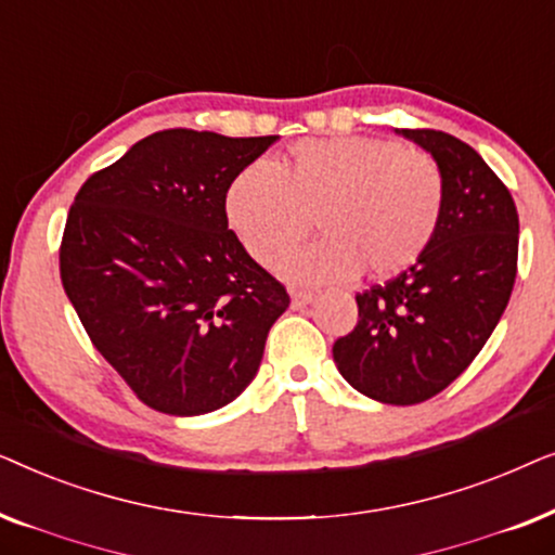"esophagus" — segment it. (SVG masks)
<instances>
[{
  "label": "esophagus",
  "instance_id": "obj_1",
  "mask_svg": "<svg viewBox=\"0 0 555 555\" xmlns=\"http://www.w3.org/2000/svg\"><path fill=\"white\" fill-rule=\"evenodd\" d=\"M315 295L308 293V291H293L291 293V300H293V308H306L308 302H313Z\"/></svg>",
  "mask_w": 555,
  "mask_h": 555
}]
</instances>
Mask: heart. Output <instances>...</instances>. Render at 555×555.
I'll return each mask as SVG.
<instances>
[{
	"mask_svg": "<svg viewBox=\"0 0 555 555\" xmlns=\"http://www.w3.org/2000/svg\"><path fill=\"white\" fill-rule=\"evenodd\" d=\"M444 179L427 151L371 135L302 139L275 164L257 162L224 194L227 224L257 262L272 264L310 230L323 237L287 255L293 283H344L366 268L391 278L435 240Z\"/></svg>",
	"mask_w": 555,
	"mask_h": 555,
	"instance_id": "b5f03b06",
	"label": "heart"
}]
</instances>
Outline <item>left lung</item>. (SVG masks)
<instances>
[{
  "label": "left lung",
  "instance_id": "left-lung-1",
  "mask_svg": "<svg viewBox=\"0 0 555 555\" xmlns=\"http://www.w3.org/2000/svg\"><path fill=\"white\" fill-rule=\"evenodd\" d=\"M399 133L442 171V219L412 268L356 295L359 323L333 344V361L356 391L409 406L447 389L495 331L518 272V209L465 141L431 128Z\"/></svg>",
  "mask_w": 555,
  "mask_h": 555
}]
</instances>
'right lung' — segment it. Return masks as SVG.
<instances>
[{
    "mask_svg": "<svg viewBox=\"0 0 555 555\" xmlns=\"http://www.w3.org/2000/svg\"><path fill=\"white\" fill-rule=\"evenodd\" d=\"M275 141L169 128L75 196L63 287L93 346L156 412L196 416L237 399L291 306L224 215L232 179Z\"/></svg>",
    "mask_w": 555,
    "mask_h": 555,
    "instance_id": "obj_1",
    "label": "right lung"
}]
</instances>
